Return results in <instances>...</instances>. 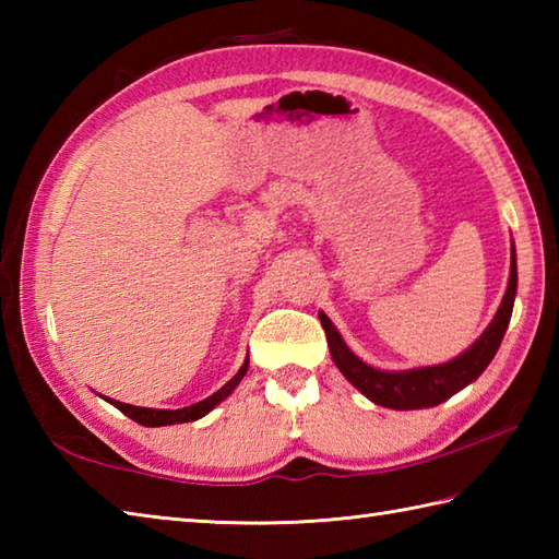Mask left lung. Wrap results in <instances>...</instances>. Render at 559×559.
Here are the masks:
<instances>
[{"instance_id": "1", "label": "left lung", "mask_w": 559, "mask_h": 559, "mask_svg": "<svg viewBox=\"0 0 559 559\" xmlns=\"http://www.w3.org/2000/svg\"><path fill=\"white\" fill-rule=\"evenodd\" d=\"M514 295H516V257L512 247V273H509V286L504 293V300L497 310L492 324L485 329V334L473 343V346L461 353L459 358L444 365L435 367H420V370H406V372H382L374 367L365 365L358 355L348 350L343 343L336 326L329 322V317L319 312L322 326L326 331L329 350L334 358L336 367L343 372L348 382L360 389L362 394L379 403V406L396 408V411H413V408H432L437 403L451 399L473 379L483 374L485 367L495 358L497 348L504 338V331L509 326L514 310Z\"/></svg>"}]
</instances>
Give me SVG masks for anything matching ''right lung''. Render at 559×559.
Segmentation results:
<instances>
[{
    "label": "right lung",
    "mask_w": 559,
    "mask_h": 559,
    "mask_svg": "<svg viewBox=\"0 0 559 559\" xmlns=\"http://www.w3.org/2000/svg\"><path fill=\"white\" fill-rule=\"evenodd\" d=\"M249 367V358L245 360V365L240 367V372H237L228 384L221 386L216 394H211L209 399L194 403V406H187V408H177V411H156V408H139V406H129V403L122 401H110L115 408H120L129 418L136 420L139 425H146V427H160V425H173V423H189V420H199L204 418V415L213 408L218 406L223 399H228L233 394V389L240 384V379L245 377Z\"/></svg>",
    "instance_id": "1"
}]
</instances>
